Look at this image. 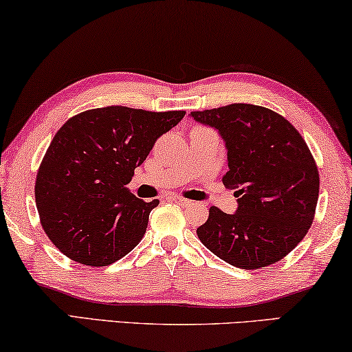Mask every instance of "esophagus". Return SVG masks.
Instances as JSON below:
<instances>
[{"mask_svg":"<svg viewBox=\"0 0 352 352\" xmlns=\"http://www.w3.org/2000/svg\"><path fill=\"white\" fill-rule=\"evenodd\" d=\"M172 201L174 202H177V204H180V206H191V201H188V199H185V197H182V196H174L172 197Z\"/></svg>","mask_w":352,"mask_h":352,"instance_id":"obj_1","label":"esophagus"}]
</instances>
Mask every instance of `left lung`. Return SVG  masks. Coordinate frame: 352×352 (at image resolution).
Segmentation results:
<instances>
[{
	"label": "left lung",
	"mask_w": 352,
	"mask_h": 352,
	"mask_svg": "<svg viewBox=\"0 0 352 352\" xmlns=\"http://www.w3.org/2000/svg\"><path fill=\"white\" fill-rule=\"evenodd\" d=\"M191 117L223 135L229 164L223 183L239 197L234 214L210 207L199 240L239 269L275 264L302 242L316 213L319 170L305 139L280 113L254 104Z\"/></svg>",
	"instance_id": "8db88e82"
}]
</instances>
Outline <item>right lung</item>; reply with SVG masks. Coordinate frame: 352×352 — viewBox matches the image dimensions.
I'll list each match as a JSON object with an SVG mask.
<instances>
[{
	"label": "right lung",
	"instance_id": "add662e5",
	"mask_svg": "<svg viewBox=\"0 0 352 352\" xmlns=\"http://www.w3.org/2000/svg\"><path fill=\"white\" fill-rule=\"evenodd\" d=\"M185 113L109 106L77 113L56 131L41 161L34 196L42 229L63 254L102 267L139 245L160 201L145 202L126 185L158 138Z\"/></svg>",
	"mask_w": 352,
	"mask_h": 352
}]
</instances>
